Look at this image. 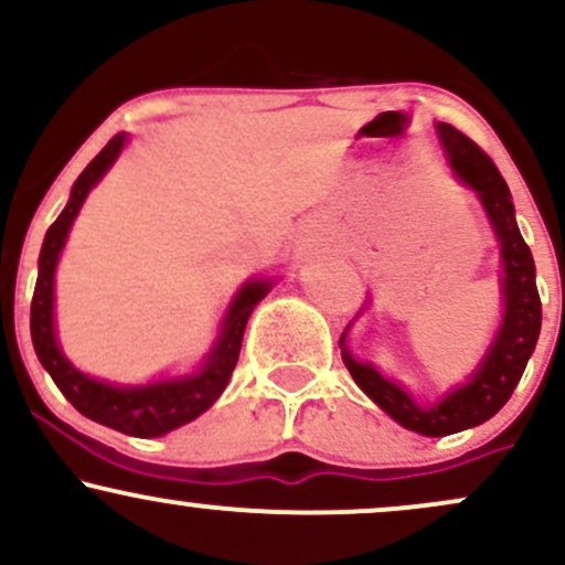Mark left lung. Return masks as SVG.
<instances>
[{
  "label": "left lung",
  "mask_w": 565,
  "mask_h": 565,
  "mask_svg": "<svg viewBox=\"0 0 565 565\" xmlns=\"http://www.w3.org/2000/svg\"><path fill=\"white\" fill-rule=\"evenodd\" d=\"M438 132L454 172L478 193L499 236V246H502L504 319L494 345L489 348L483 364L478 366L468 385L451 391L440 404L423 408L414 404L398 385L382 377L377 369L355 361L340 340L342 361H345L348 372L353 374L355 385L380 408H385L395 423L430 438L451 436V433L468 430V427L494 417L521 382L523 369L529 364V355L534 353L542 329V300L540 291H536L534 257H531L529 244L523 242L521 231H518L508 183L499 174L494 161L486 157L468 135H462L451 125H438Z\"/></svg>",
  "instance_id": "1"
}]
</instances>
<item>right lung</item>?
<instances>
[{
    "label": "right lung",
    "mask_w": 565,
    "mask_h": 565,
    "mask_svg": "<svg viewBox=\"0 0 565 565\" xmlns=\"http://www.w3.org/2000/svg\"><path fill=\"white\" fill-rule=\"evenodd\" d=\"M121 146H125V135H116L106 142L97 157L84 167V172L76 178L71 188V199L66 210L57 215L50 225L47 236H44L42 255H39V276L34 287V300H31V340L34 350L47 369L50 377L61 393L71 401L76 412L89 417L93 423H100L114 430L127 433V436L138 438H157L174 427L191 423L201 412H206L220 393L228 385L233 369H236L238 350H242L244 327L249 321L255 305L268 295L270 281H249L238 291L236 300L231 302L228 316L223 321V332H220L215 348H212L210 359L204 361L201 372L191 374L183 380H167L157 385L146 387H114L106 382L89 380L87 374L76 372L74 366L63 359L57 350L55 329H53V284H55V265L61 255L63 244H66L68 228L74 217L79 215L84 199H87L89 188L106 174L114 159L119 157Z\"/></svg>",
    "instance_id": "1"
}]
</instances>
